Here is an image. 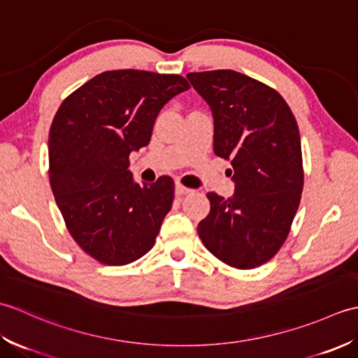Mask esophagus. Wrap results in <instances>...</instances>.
I'll list each match as a JSON object with an SVG mask.
<instances>
[{
	"mask_svg": "<svg viewBox=\"0 0 358 358\" xmlns=\"http://www.w3.org/2000/svg\"><path fill=\"white\" fill-rule=\"evenodd\" d=\"M191 192H192V189H189V187L180 185V183L175 185V194L180 195V196L181 195H187V194H191Z\"/></svg>",
	"mask_w": 358,
	"mask_h": 358,
	"instance_id": "34e87169",
	"label": "esophagus"
}]
</instances>
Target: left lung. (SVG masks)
Here are the masks:
<instances>
[{
  "label": "left lung",
  "mask_w": 358,
  "mask_h": 358,
  "mask_svg": "<svg viewBox=\"0 0 358 358\" xmlns=\"http://www.w3.org/2000/svg\"><path fill=\"white\" fill-rule=\"evenodd\" d=\"M210 106L214 152L229 159L235 192H209V215L199 224L203 245L237 269L269 262L286 241L303 191L300 132L275 89L223 69L186 75Z\"/></svg>",
  "instance_id": "obj_1"
}]
</instances>
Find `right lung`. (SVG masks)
<instances>
[{
    "instance_id": "right-lung-1",
    "label": "right lung",
    "mask_w": 358,
    "mask_h": 358,
    "mask_svg": "<svg viewBox=\"0 0 358 358\" xmlns=\"http://www.w3.org/2000/svg\"><path fill=\"white\" fill-rule=\"evenodd\" d=\"M189 87L180 75L108 71L59 106L49 132V181L67 231L96 262L121 266L155 245L172 208L171 177L135 183L132 150L148 146L163 106Z\"/></svg>"
}]
</instances>
